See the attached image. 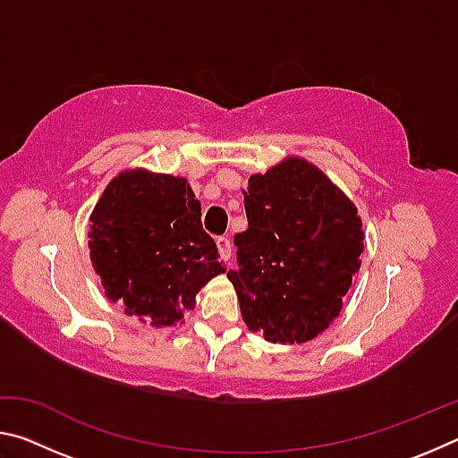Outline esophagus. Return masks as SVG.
<instances>
[{
    "label": "esophagus",
    "mask_w": 458,
    "mask_h": 458,
    "mask_svg": "<svg viewBox=\"0 0 458 458\" xmlns=\"http://www.w3.org/2000/svg\"><path fill=\"white\" fill-rule=\"evenodd\" d=\"M216 244H218L220 257H222L224 260H230V257H232V244H230V238H228V236H218V238H216Z\"/></svg>",
    "instance_id": "esophagus-1"
}]
</instances>
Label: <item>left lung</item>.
Returning <instances> with one entry per match:
<instances>
[{
	"instance_id": "left-lung-1",
	"label": "left lung",
	"mask_w": 458,
	"mask_h": 458,
	"mask_svg": "<svg viewBox=\"0 0 458 458\" xmlns=\"http://www.w3.org/2000/svg\"><path fill=\"white\" fill-rule=\"evenodd\" d=\"M248 228L234 234L228 270L244 323L273 344H303L341 311L363 252L358 210L305 159L252 175Z\"/></svg>"
}]
</instances>
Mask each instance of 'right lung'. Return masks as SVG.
<instances>
[{"label": "right lung", "instance_id": "right-lung-1", "mask_svg": "<svg viewBox=\"0 0 458 458\" xmlns=\"http://www.w3.org/2000/svg\"><path fill=\"white\" fill-rule=\"evenodd\" d=\"M90 222V259L106 297L157 327L180 321L201 286L226 270L183 177L121 174L106 185Z\"/></svg>", "mask_w": 458, "mask_h": 458}]
</instances>
